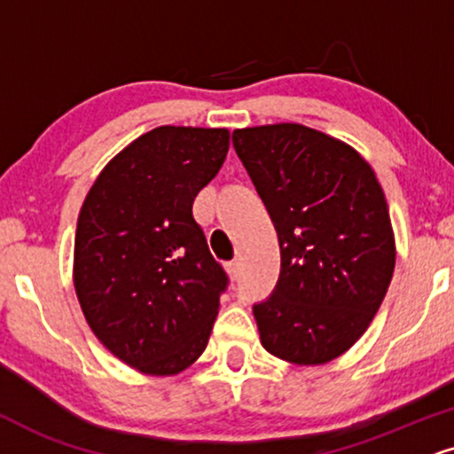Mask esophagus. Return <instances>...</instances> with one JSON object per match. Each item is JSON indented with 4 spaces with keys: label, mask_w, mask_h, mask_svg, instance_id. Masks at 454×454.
<instances>
[{
    "label": "esophagus",
    "mask_w": 454,
    "mask_h": 454,
    "mask_svg": "<svg viewBox=\"0 0 454 454\" xmlns=\"http://www.w3.org/2000/svg\"><path fill=\"white\" fill-rule=\"evenodd\" d=\"M225 270H227V273H229V278L238 279V278H239V271H242V265H239V259L229 261L227 265H225Z\"/></svg>",
    "instance_id": "34e87169"
}]
</instances>
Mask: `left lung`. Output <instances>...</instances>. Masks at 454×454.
<instances>
[{"mask_svg":"<svg viewBox=\"0 0 454 454\" xmlns=\"http://www.w3.org/2000/svg\"><path fill=\"white\" fill-rule=\"evenodd\" d=\"M233 147L282 254L276 288L253 307L261 343L301 366L334 360L371 326L394 276L381 184L354 147L301 124L233 130Z\"/></svg>","mask_w":454,"mask_h":454,"instance_id":"1","label":"left lung"}]
</instances>
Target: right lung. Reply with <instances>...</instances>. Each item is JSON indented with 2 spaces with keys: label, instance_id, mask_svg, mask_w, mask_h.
Wrapping results in <instances>:
<instances>
[{
  "label": "right lung",
  "instance_id": "1",
  "mask_svg": "<svg viewBox=\"0 0 454 454\" xmlns=\"http://www.w3.org/2000/svg\"><path fill=\"white\" fill-rule=\"evenodd\" d=\"M227 151V128L160 126L120 151L83 200L77 299L100 343L145 374H178L208 345L229 278L193 200Z\"/></svg>",
  "mask_w": 454,
  "mask_h": 454
}]
</instances>
